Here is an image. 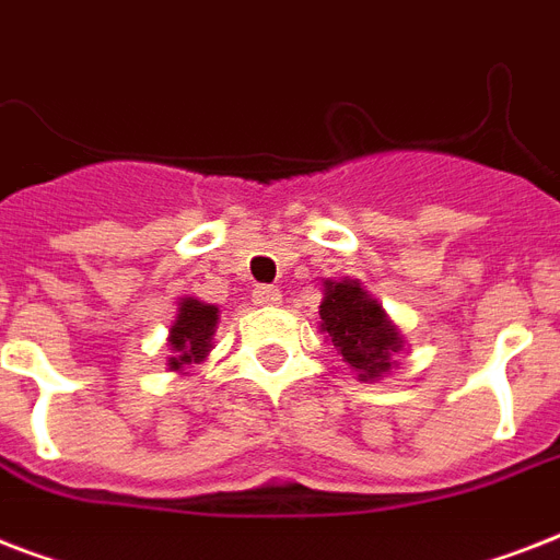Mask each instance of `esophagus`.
Returning <instances> with one entry per match:
<instances>
[{"label":"esophagus","mask_w":560,"mask_h":560,"mask_svg":"<svg viewBox=\"0 0 560 560\" xmlns=\"http://www.w3.org/2000/svg\"><path fill=\"white\" fill-rule=\"evenodd\" d=\"M253 302L258 307H272L281 302V293L276 288H270V284H261V288L253 290Z\"/></svg>","instance_id":"esophagus-1"}]
</instances>
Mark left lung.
<instances>
[{
	"instance_id": "obj_1",
	"label": "left lung",
	"mask_w": 560,
	"mask_h": 560,
	"mask_svg": "<svg viewBox=\"0 0 560 560\" xmlns=\"http://www.w3.org/2000/svg\"><path fill=\"white\" fill-rule=\"evenodd\" d=\"M319 305V331L337 354L358 372V381H381L398 366L407 340L383 305L358 279H325Z\"/></svg>"
}]
</instances>
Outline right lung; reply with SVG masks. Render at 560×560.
<instances>
[{"label":"right lung","instance_id":"right-lung-1","mask_svg":"<svg viewBox=\"0 0 560 560\" xmlns=\"http://www.w3.org/2000/svg\"><path fill=\"white\" fill-rule=\"evenodd\" d=\"M220 323V307L200 302V299L186 296L179 299L177 316L168 328V346L171 358L168 369L171 372L188 374L197 363L209 358V351L214 349V331Z\"/></svg>","mask_w":560,"mask_h":560}]
</instances>
